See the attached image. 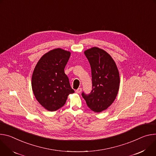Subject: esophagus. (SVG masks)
I'll return each mask as SVG.
<instances>
[{"instance_id":"1","label":"esophagus","mask_w":156,"mask_h":156,"mask_svg":"<svg viewBox=\"0 0 156 156\" xmlns=\"http://www.w3.org/2000/svg\"><path fill=\"white\" fill-rule=\"evenodd\" d=\"M82 92V89L81 88H79L76 90V92L77 94H80Z\"/></svg>"}]
</instances>
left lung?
<instances>
[{"label": "left lung", "instance_id": "obj_1", "mask_svg": "<svg viewBox=\"0 0 156 156\" xmlns=\"http://www.w3.org/2000/svg\"><path fill=\"white\" fill-rule=\"evenodd\" d=\"M91 67L92 90L82 96L95 113L107 110L115 101L119 88V74L112 56L102 49L93 47L84 51Z\"/></svg>", "mask_w": 156, "mask_h": 156}]
</instances>
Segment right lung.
<instances>
[{
    "mask_svg": "<svg viewBox=\"0 0 156 156\" xmlns=\"http://www.w3.org/2000/svg\"><path fill=\"white\" fill-rule=\"evenodd\" d=\"M70 56L71 52L61 48L52 49L40 59L34 69L31 78L33 94L48 111L62 107L68 95L74 92L64 73Z\"/></svg>",
    "mask_w": 156,
    "mask_h": 156,
    "instance_id": "obj_1",
    "label": "right lung"
}]
</instances>
